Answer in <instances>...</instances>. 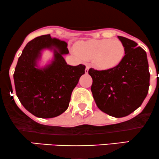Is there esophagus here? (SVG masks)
Listing matches in <instances>:
<instances>
[{
	"label": "esophagus",
	"mask_w": 159,
	"mask_h": 159,
	"mask_svg": "<svg viewBox=\"0 0 159 159\" xmlns=\"http://www.w3.org/2000/svg\"><path fill=\"white\" fill-rule=\"evenodd\" d=\"M89 69V65H86V67H85V74H88Z\"/></svg>",
	"instance_id": "1"
}]
</instances>
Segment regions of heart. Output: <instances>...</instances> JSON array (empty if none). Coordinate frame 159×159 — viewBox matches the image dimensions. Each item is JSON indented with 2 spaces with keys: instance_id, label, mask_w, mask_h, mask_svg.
Returning <instances> with one entry per match:
<instances>
[{
  "instance_id": "1",
  "label": "heart",
  "mask_w": 159,
  "mask_h": 159,
  "mask_svg": "<svg viewBox=\"0 0 159 159\" xmlns=\"http://www.w3.org/2000/svg\"><path fill=\"white\" fill-rule=\"evenodd\" d=\"M76 54L85 59H94L98 67L111 69L120 64L125 53L123 43L118 39L80 41L75 46Z\"/></svg>"
}]
</instances>
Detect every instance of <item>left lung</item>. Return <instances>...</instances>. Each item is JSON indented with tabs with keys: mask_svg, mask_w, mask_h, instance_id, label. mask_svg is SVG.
<instances>
[{
	"mask_svg": "<svg viewBox=\"0 0 159 159\" xmlns=\"http://www.w3.org/2000/svg\"><path fill=\"white\" fill-rule=\"evenodd\" d=\"M125 49L119 65L103 70L90 68L93 98L103 113L121 118L136 110L147 97L149 86L146 52L134 41L118 36Z\"/></svg>",
	"mask_w": 159,
	"mask_h": 159,
	"instance_id": "left-lung-1",
	"label": "left lung"
}]
</instances>
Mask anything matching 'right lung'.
I'll use <instances>...</instances> for the list:
<instances>
[{"label": "right lung", "mask_w": 159, "mask_h": 159, "mask_svg": "<svg viewBox=\"0 0 159 159\" xmlns=\"http://www.w3.org/2000/svg\"><path fill=\"white\" fill-rule=\"evenodd\" d=\"M44 48L54 50V60L44 69L36 61ZM67 43L50 34L28 42L19 58L13 74L16 93L25 108L39 118H53L67 110L74 89L85 66H70L63 55L68 54Z\"/></svg>", "instance_id": "add662e5"}]
</instances>
